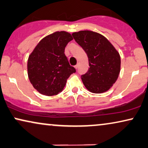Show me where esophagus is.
I'll return each mask as SVG.
<instances>
[{
	"instance_id": "1",
	"label": "esophagus",
	"mask_w": 148,
	"mask_h": 148,
	"mask_svg": "<svg viewBox=\"0 0 148 148\" xmlns=\"http://www.w3.org/2000/svg\"><path fill=\"white\" fill-rule=\"evenodd\" d=\"M78 66H79V64H76V65H75V69H77V68H78Z\"/></svg>"
}]
</instances>
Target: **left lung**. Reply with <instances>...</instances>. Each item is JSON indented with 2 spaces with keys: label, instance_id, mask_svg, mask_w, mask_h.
Masks as SVG:
<instances>
[{
  "label": "left lung",
  "instance_id": "left-lung-1",
  "mask_svg": "<svg viewBox=\"0 0 148 148\" xmlns=\"http://www.w3.org/2000/svg\"><path fill=\"white\" fill-rule=\"evenodd\" d=\"M83 48L89 61L88 71L82 75L85 87L93 93L108 90L116 82L120 71V56L104 36L90 30L72 34Z\"/></svg>",
  "mask_w": 148,
  "mask_h": 148
}]
</instances>
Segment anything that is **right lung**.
Here are the masks:
<instances>
[{
    "mask_svg": "<svg viewBox=\"0 0 148 148\" xmlns=\"http://www.w3.org/2000/svg\"><path fill=\"white\" fill-rule=\"evenodd\" d=\"M73 40L70 33L56 32L43 38L30 53L28 75L30 83L39 93L56 95L62 90L67 79L76 72L64 54V49Z\"/></svg>",
    "mask_w": 148,
    "mask_h": 148,
    "instance_id": "add662e5",
    "label": "right lung"
}]
</instances>
